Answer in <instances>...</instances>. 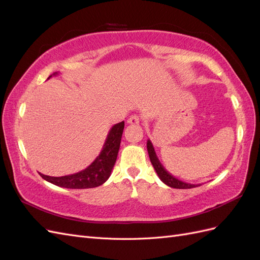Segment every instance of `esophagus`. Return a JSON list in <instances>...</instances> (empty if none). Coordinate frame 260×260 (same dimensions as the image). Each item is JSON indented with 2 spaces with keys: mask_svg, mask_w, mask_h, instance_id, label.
Returning <instances> with one entry per match:
<instances>
[{
  "mask_svg": "<svg viewBox=\"0 0 260 260\" xmlns=\"http://www.w3.org/2000/svg\"><path fill=\"white\" fill-rule=\"evenodd\" d=\"M127 122L130 123V124H137V123L140 122V117L137 116V115H132V116H130V117L128 118Z\"/></svg>",
  "mask_w": 260,
  "mask_h": 260,
  "instance_id": "obj_1",
  "label": "esophagus"
}]
</instances>
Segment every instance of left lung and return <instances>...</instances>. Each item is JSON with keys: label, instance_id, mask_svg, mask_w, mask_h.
<instances>
[{"label": "left lung", "instance_id": "1", "mask_svg": "<svg viewBox=\"0 0 260 260\" xmlns=\"http://www.w3.org/2000/svg\"><path fill=\"white\" fill-rule=\"evenodd\" d=\"M146 146H147V152H148L149 159H151L153 167L156 170V174H157V176L159 177V179L162 181L165 184L170 186V187H174V188H192V187H196V186L202 185V184H191V183L183 182V181H181V180L175 178L172 175H170L169 172L166 169H165L162 165L160 164L158 157H157V155L155 153L154 146H153L152 142L149 140H147Z\"/></svg>", "mask_w": 260, "mask_h": 260}]
</instances>
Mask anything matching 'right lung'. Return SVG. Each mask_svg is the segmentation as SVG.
Here are the masks:
<instances>
[{"label": "right lung", "instance_id": "right-lung-1", "mask_svg": "<svg viewBox=\"0 0 260 260\" xmlns=\"http://www.w3.org/2000/svg\"><path fill=\"white\" fill-rule=\"evenodd\" d=\"M57 74L58 73H55L53 75ZM51 77L52 76H50L48 79ZM123 128L124 121L113 125L108 132L103 149L90 166L84 170L62 177H50L43 174H40V176L48 182L66 188H91L105 183L112 174L118 152H119Z\"/></svg>", "mask_w": 260, "mask_h": 260}]
</instances>
